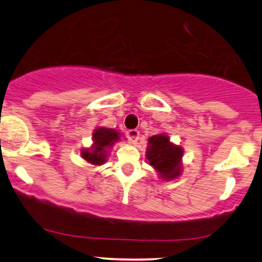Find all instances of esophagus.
<instances>
[{
  "instance_id": "obj_1",
  "label": "esophagus",
  "mask_w": 262,
  "mask_h": 262,
  "mask_svg": "<svg viewBox=\"0 0 262 262\" xmlns=\"http://www.w3.org/2000/svg\"><path fill=\"white\" fill-rule=\"evenodd\" d=\"M127 135H128V139L130 140L132 144H137L138 139H139V130H137V129H132V130H128L127 132Z\"/></svg>"
}]
</instances>
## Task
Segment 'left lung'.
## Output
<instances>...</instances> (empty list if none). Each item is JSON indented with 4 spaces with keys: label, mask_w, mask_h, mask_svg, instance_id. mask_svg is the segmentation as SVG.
I'll use <instances>...</instances> for the list:
<instances>
[{
    "label": "left lung",
    "mask_w": 262,
    "mask_h": 262,
    "mask_svg": "<svg viewBox=\"0 0 262 262\" xmlns=\"http://www.w3.org/2000/svg\"><path fill=\"white\" fill-rule=\"evenodd\" d=\"M145 156L149 165L154 167L159 177L164 181L175 180L182 173L183 148L171 143L166 133L149 138Z\"/></svg>",
    "instance_id": "left-lung-1"
}]
</instances>
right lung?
Here are the masks:
<instances>
[{
	"label": "right lung",
	"mask_w": 262,
	"mask_h": 262,
	"mask_svg": "<svg viewBox=\"0 0 262 262\" xmlns=\"http://www.w3.org/2000/svg\"><path fill=\"white\" fill-rule=\"evenodd\" d=\"M121 133L116 129L97 127L92 134V145L80 150L81 158L93 166H101L107 161L111 149L121 140Z\"/></svg>",
	"instance_id": "1"
}]
</instances>
